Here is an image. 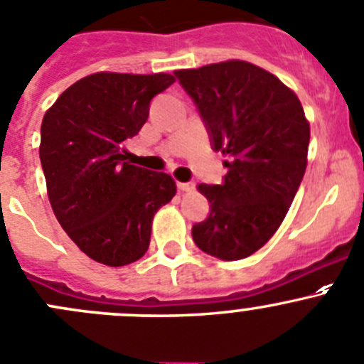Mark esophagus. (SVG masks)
<instances>
[{
  "label": "esophagus",
  "mask_w": 364,
  "mask_h": 364,
  "mask_svg": "<svg viewBox=\"0 0 364 364\" xmlns=\"http://www.w3.org/2000/svg\"><path fill=\"white\" fill-rule=\"evenodd\" d=\"M178 188L183 190V192H193V190H196V183H193V181L178 183Z\"/></svg>",
  "instance_id": "obj_1"
}]
</instances>
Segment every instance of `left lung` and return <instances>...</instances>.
I'll use <instances>...</instances> for the list:
<instances>
[{"label": "left lung", "mask_w": 364, "mask_h": 364, "mask_svg": "<svg viewBox=\"0 0 364 364\" xmlns=\"http://www.w3.org/2000/svg\"><path fill=\"white\" fill-rule=\"evenodd\" d=\"M210 135L228 154L220 185L197 186L210 203L192 228L196 245L225 261L243 259L274 236L308 165L309 122L299 97L277 76L228 60L176 70Z\"/></svg>", "instance_id": "8db88e82"}]
</instances>
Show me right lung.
Masks as SVG:
<instances>
[{
	"instance_id": "obj_1",
	"label": "right lung",
	"mask_w": 364,
	"mask_h": 364,
	"mask_svg": "<svg viewBox=\"0 0 364 364\" xmlns=\"http://www.w3.org/2000/svg\"><path fill=\"white\" fill-rule=\"evenodd\" d=\"M172 74L96 73L46 112L41 164L55 217L97 263L124 267L149 249L153 217L176 196L165 172L128 164L122 142L140 132Z\"/></svg>"
}]
</instances>
